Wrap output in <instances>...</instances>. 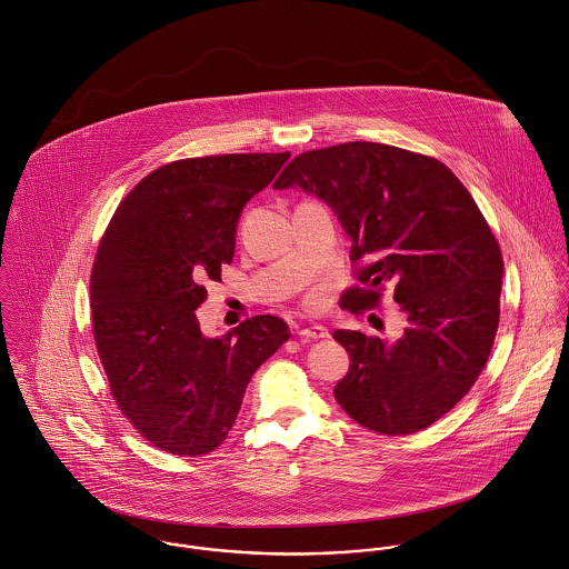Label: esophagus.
Returning a JSON list of instances; mask_svg holds the SVG:
<instances>
[{
  "label": "esophagus",
  "instance_id": "1",
  "mask_svg": "<svg viewBox=\"0 0 569 569\" xmlns=\"http://www.w3.org/2000/svg\"><path fill=\"white\" fill-rule=\"evenodd\" d=\"M300 339H305V341H311V339H325L328 337V328L322 325H309L305 326V328H300Z\"/></svg>",
  "mask_w": 569,
  "mask_h": 569
}]
</instances>
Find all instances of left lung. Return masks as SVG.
<instances>
[{
	"label": "left lung",
	"mask_w": 569,
	"mask_h": 569,
	"mask_svg": "<svg viewBox=\"0 0 569 569\" xmlns=\"http://www.w3.org/2000/svg\"><path fill=\"white\" fill-rule=\"evenodd\" d=\"M273 188L318 194L352 239L341 309H377L390 282L407 318L395 343L332 332L350 357L337 403L383 436L436 422L485 370L499 326L503 258L471 192L436 158L377 142L307 151Z\"/></svg>",
	"instance_id": "left-lung-1"
}]
</instances>
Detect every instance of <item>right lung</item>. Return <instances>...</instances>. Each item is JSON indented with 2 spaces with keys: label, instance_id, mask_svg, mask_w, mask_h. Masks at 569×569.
I'll return each instance as SVG.
<instances>
[{
  "label": "right lung",
  "instance_id": "add662e5",
  "mask_svg": "<svg viewBox=\"0 0 569 569\" xmlns=\"http://www.w3.org/2000/svg\"><path fill=\"white\" fill-rule=\"evenodd\" d=\"M284 153H230L163 163L116 208L96 251L93 341L122 416L160 451L194 458L230 433L251 375L289 339L253 316L219 339L194 311L203 280L234 258L244 203L271 183Z\"/></svg>",
  "mask_w": 569,
  "mask_h": 569
}]
</instances>
